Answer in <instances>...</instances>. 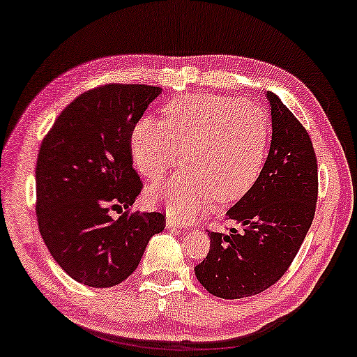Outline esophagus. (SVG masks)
Wrapping results in <instances>:
<instances>
[{"mask_svg": "<svg viewBox=\"0 0 357 357\" xmlns=\"http://www.w3.org/2000/svg\"><path fill=\"white\" fill-rule=\"evenodd\" d=\"M166 227L169 229H174V228H182L183 225L180 223V220L175 215H172V213H169L167 218H166Z\"/></svg>", "mask_w": 357, "mask_h": 357, "instance_id": "obj_1", "label": "esophagus"}]
</instances>
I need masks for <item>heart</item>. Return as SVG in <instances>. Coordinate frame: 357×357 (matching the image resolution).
Here are the masks:
<instances>
[{"mask_svg": "<svg viewBox=\"0 0 357 357\" xmlns=\"http://www.w3.org/2000/svg\"><path fill=\"white\" fill-rule=\"evenodd\" d=\"M268 124L259 107L233 97L188 94L164 108V123L142 118L130 135L135 167L156 180L182 161L188 169L148 188L171 212L193 213L211 199H238L260 172Z\"/></svg>", "mask_w": 357, "mask_h": 357, "instance_id": "b5f03b06", "label": "heart"}]
</instances>
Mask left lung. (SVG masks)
<instances>
[{"label":"left lung","mask_w":357,"mask_h":357,"mask_svg":"<svg viewBox=\"0 0 357 357\" xmlns=\"http://www.w3.org/2000/svg\"><path fill=\"white\" fill-rule=\"evenodd\" d=\"M271 145L259 178L227 212L238 228L211 233L209 254L195 268L207 292L225 300L257 295L287 271L314 218L317 164L303 126L276 94Z\"/></svg>","instance_id":"1"}]
</instances>
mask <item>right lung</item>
Wrapping results in <instances>:
<instances>
[{"mask_svg": "<svg viewBox=\"0 0 357 357\" xmlns=\"http://www.w3.org/2000/svg\"><path fill=\"white\" fill-rule=\"evenodd\" d=\"M161 87L105 84L76 97L41 142L36 217L57 265L84 286L112 287L139 266L166 227L160 212H129L142 191L130 135ZM109 210L121 213L116 221Z\"/></svg>", "mask_w": 357, "mask_h": 357, "instance_id": "right-lung-1", "label": "right lung"}]
</instances>
